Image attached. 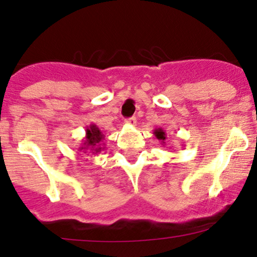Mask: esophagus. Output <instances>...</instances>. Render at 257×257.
Masks as SVG:
<instances>
[{
    "instance_id": "34e87169",
    "label": "esophagus",
    "mask_w": 257,
    "mask_h": 257,
    "mask_svg": "<svg viewBox=\"0 0 257 257\" xmlns=\"http://www.w3.org/2000/svg\"><path fill=\"white\" fill-rule=\"evenodd\" d=\"M125 123H126V124H131V125H134V124L137 123V117H131V118H128V119H125Z\"/></svg>"
}]
</instances>
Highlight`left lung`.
Here are the masks:
<instances>
[{"label":"left lung","mask_w":257,"mask_h":257,"mask_svg":"<svg viewBox=\"0 0 257 257\" xmlns=\"http://www.w3.org/2000/svg\"><path fill=\"white\" fill-rule=\"evenodd\" d=\"M154 135L156 137V139L161 142V145L165 146L166 145V139H167V134H166V132L163 131L162 128H157L154 131Z\"/></svg>","instance_id":"1"}]
</instances>
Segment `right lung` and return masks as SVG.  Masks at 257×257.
Instances as JSON below:
<instances>
[{"label":"right lung","mask_w":257,"mask_h":257,"mask_svg":"<svg viewBox=\"0 0 257 257\" xmlns=\"http://www.w3.org/2000/svg\"><path fill=\"white\" fill-rule=\"evenodd\" d=\"M105 135L97 128L96 124H90L85 129V138H83L80 145L78 146V151H83L84 154L97 155L98 152L105 150Z\"/></svg>","instance_id":"1"}]
</instances>
